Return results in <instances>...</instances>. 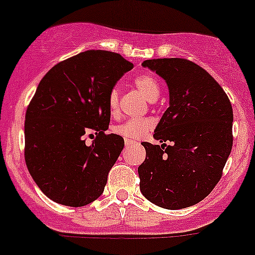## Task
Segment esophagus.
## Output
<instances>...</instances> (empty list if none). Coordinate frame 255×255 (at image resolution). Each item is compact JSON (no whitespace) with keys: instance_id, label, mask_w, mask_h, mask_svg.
<instances>
[{"instance_id":"esophagus-1","label":"esophagus","mask_w":255,"mask_h":255,"mask_svg":"<svg viewBox=\"0 0 255 255\" xmlns=\"http://www.w3.org/2000/svg\"><path fill=\"white\" fill-rule=\"evenodd\" d=\"M135 143V142L134 141H132V139H127V138H126L125 139V144H126V146H132V144H134Z\"/></svg>"}]
</instances>
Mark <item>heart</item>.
<instances>
[{"mask_svg": "<svg viewBox=\"0 0 255 255\" xmlns=\"http://www.w3.org/2000/svg\"><path fill=\"white\" fill-rule=\"evenodd\" d=\"M134 85L142 93L144 98L149 102H154L160 94V85L152 75L141 74L134 79ZM120 107V88L114 87L108 95V109L112 114H116ZM153 127V121L149 118L128 120L122 125L114 127V132L127 139L142 138Z\"/></svg>", "mask_w": 255, "mask_h": 255, "instance_id": "b5f03b06", "label": "heart"}]
</instances>
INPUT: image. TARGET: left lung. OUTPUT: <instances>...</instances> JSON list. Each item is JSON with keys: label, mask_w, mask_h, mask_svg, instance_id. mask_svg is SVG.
Masks as SVG:
<instances>
[{"label": "left lung", "mask_w": 255, "mask_h": 255, "mask_svg": "<svg viewBox=\"0 0 255 255\" xmlns=\"http://www.w3.org/2000/svg\"><path fill=\"white\" fill-rule=\"evenodd\" d=\"M166 82L168 108L143 142L146 160L138 167L142 195L168 210L189 208L205 199L221 177L233 147V108L228 95L201 66L186 59L142 63Z\"/></svg>", "instance_id": "obj_1"}]
</instances>
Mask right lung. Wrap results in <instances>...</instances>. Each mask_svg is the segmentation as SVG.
<instances>
[{
	"label": "right lung",
	"mask_w": 255,
	"mask_h": 255,
	"mask_svg": "<svg viewBox=\"0 0 255 255\" xmlns=\"http://www.w3.org/2000/svg\"><path fill=\"white\" fill-rule=\"evenodd\" d=\"M133 68L106 50H88L56 64L37 87L25 117V161L39 189L61 205L84 206L104 191L125 141L106 134L108 95ZM96 133L92 145L85 134Z\"/></svg>",
	"instance_id": "add662e5"
}]
</instances>
